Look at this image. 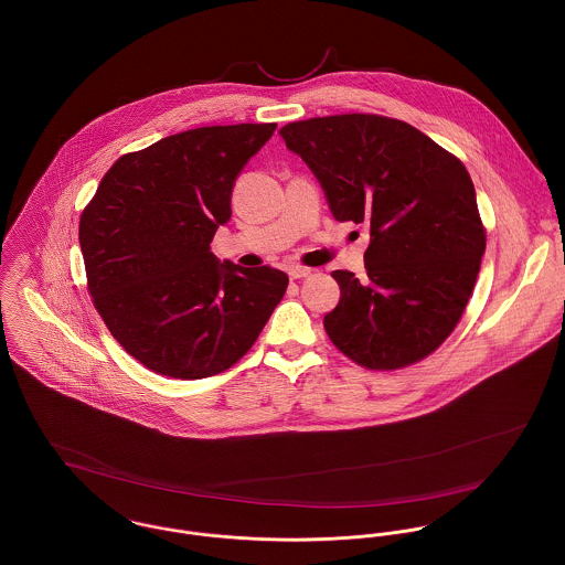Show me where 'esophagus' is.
<instances>
[{"instance_id":"obj_1","label":"esophagus","mask_w":565,"mask_h":565,"mask_svg":"<svg viewBox=\"0 0 565 565\" xmlns=\"http://www.w3.org/2000/svg\"><path fill=\"white\" fill-rule=\"evenodd\" d=\"M287 274H289L291 280H300V278L311 276V269H307V267H302V265H291V267L287 269Z\"/></svg>"}]
</instances>
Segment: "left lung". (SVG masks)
Segmentation results:
<instances>
[{
    "instance_id": "8db88e82",
    "label": "left lung",
    "mask_w": 565,
    "mask_h": 565,
    "mask_svg": "<svg viewBox=\"0 0 565 565\" xmlns=\"http://www.w3.org/2000/svg\"><path fill=\"white\" fill-rule=\"evenodd\" d=\"M322 184L337 222L365 224V276L337 269L330 341L367 370L435 352L461 320L484 252L466 164L401 119L350 113L280 128Z\"/></svg>"
}]
</instances>
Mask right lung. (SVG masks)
Here are the masks:
<instances>
[{
    "mask_svg": "<svg viewBox=\"0 0 565 565\" xmlns=\"http://www.w3.org/2000/svg\"><path fill=\"white\" fill-rule=\"evenodd\" d=\"M276 124L206 126L124 154L81 217L86 287L124 350L169 379L233 367L282 300L289 278L211 252L243 164Z\"/></svg>",
    "mask_w": 565,
    "mask_h": 565,
    "instance_id": "add662e5",
    "label": "right lung"
}]
</instances>
